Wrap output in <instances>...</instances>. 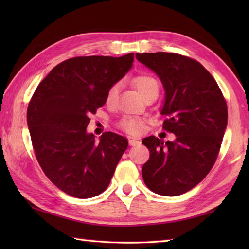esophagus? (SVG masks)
<instances>
[{"label": "esophagus", "instance_id": "1", "mask_svg": "<svg viewBox=\"0 0 249 249\" xmlns=\"http://www.w3.org/2000/svg\"><path fill=\"white\" fill-rule=\"evenodd\" d=\"M128 143H129V145H131V146H135V145H138V144H140V141L138 140V139H129L128 140Z\"/></svg>", "mask_w": 249, "mask_h": 249}]
</instances>
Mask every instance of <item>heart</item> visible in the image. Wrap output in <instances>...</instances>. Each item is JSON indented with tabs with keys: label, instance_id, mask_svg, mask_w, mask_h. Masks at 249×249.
I'll return each instance as SVG.
<instances>
[{
	"label": "heart",
	"instance_id": "heart-1",
	"mask_svg": "<svg viewBox=\"0 0 249 249\" xmlns=\"http://www.w3.org/2000/svg\"><path fill=\"white\" fill-rule=\"evenodd\" d=\"M134 84L143 97L146 94L153 91H158V89H160V84H158L156 79L151 75H147V73L137 76L134 79ZM118 84L111 87L107 92V95H106V104L109 106L112 105L115 102L116 96H118ZM120 127L130 135H139L144 129V121L140 118L126 116L120 122Z\"/></svg>",
	"mask_w": 249,
	"mask_h": 249
}]
</instances>
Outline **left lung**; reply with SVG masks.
Wrapping results in <instances>:
<instances>
[{
  "mask_svg": "<svg viewBox=\"0 0 249 249\" xmlns=\"http://www.w3.org/2000/svg\"><path fill=\"white\" fill-rule=\"evenodd\" d=\"M160 77L165 89L162 128L176 135L163 142L142 140L150 158L142 167L145 185L155 194L173 197L188 192L212 169L220 150L228 109L218 84L196 60L177 53H136Z\"/></svg>",
  "mask_w": 249,
  "mask_h": 249,
  "instance_id": "obj_1",
  "label": "left lung"
}]
</instances>
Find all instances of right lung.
I'll list each match as a JSON object with an SVG mask.
<instances>
[{
  "label": "right lung",
  "instance_id": "right-lung-1",
  "mask_svg": "<svg viewBox=\"0 0 249 249\" xmlns=\"http://www.w3.org/2000/svg\"><path fill=\"white\" fill-rule=\"evenodd\" d=\"M133 62L134 53L71 57L52 68L30 100L26 121L36 158L67 195L87 199L102 194L127 149L124 137L109 131L97 142L87 126Z\"/></svg>",
  "mask_w": 249,
  "mask_h": 249
}]
</instances>
